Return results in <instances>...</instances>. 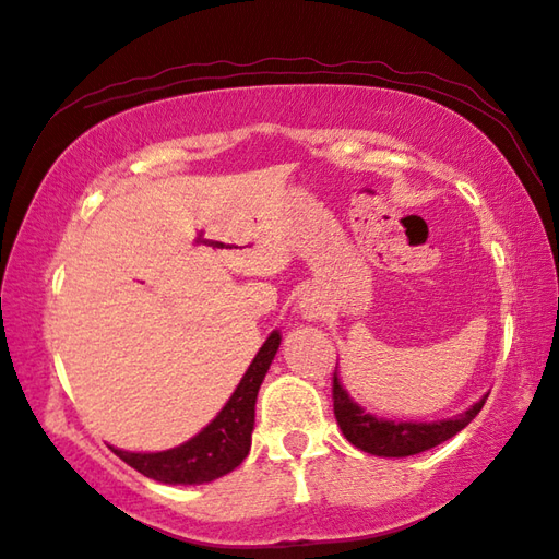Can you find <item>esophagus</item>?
I'll return each instance as SVG.
<instances>
[{"label":"esophagus","mask_w":559,"mask_h":559,"mask_svg":"<svg viewBox=\"0 0 559 559\" xmlns=\"http://www.w3.org/2000/svg\"><path fill=\"white\" fill-rule=\"evenodd\" d=\"M300 310H302V317L310 319V322H312V319H324V317H326L324 302L319 300V298H314V295H310V293H307L305 298H302Z\"/></svg>","instance_id":"esophagus-1"}]
</instances>
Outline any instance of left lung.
Listing matches in <instances>:
<instances>
[{
	"instance_id": "obj_1",
	"label": "left lung",
	"mask_w": 559,
	"mask_h": 559,
	"mask_svg": "<svg viewBox=\"0 0 559 559\" xmlns=\"http://www.w3.org/2000/svg\"><path fill=\"white\" fill-rule=\"evenodd\" d=\"M331 399H334V415L341 432L346 435L353 447H358L374 456H413L420 454L425 449L442 444L456 432H461L463 427L480 413L488 396L473 403V406L466 413H461L459 418L437 423H396L377 418V415L362 411L358 403L348 396V391L341 386L338 374L334 372Z\"/></svg>"
}]
</instances>
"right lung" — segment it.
Instances as JSON below:
<instances>
[{"label": "right lung", "mask_w": 559, "mask_h": 559, "mask_svg": "<svg viewBox=\"0 0 559 559\" xmlns=\"http://www.w3.org/2000/svg\"><path fill=\"white\" fill-rule=\"evenodd\" d=\"M278 346L281 336L278 331H273L254 355L252 365L247 367L230 401L189 442L168 451H158V454H134V451H122L115 447L112 451L129 466L136 468L141 476L170 485H201L235 471L249 454L257 394Z\"/></svg>", "instance_id": "add662e5"}]
</instances>
